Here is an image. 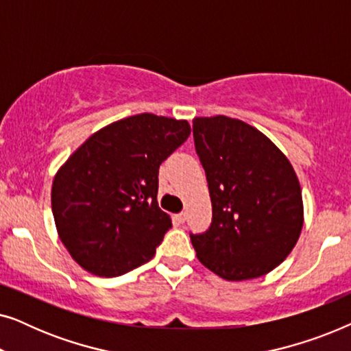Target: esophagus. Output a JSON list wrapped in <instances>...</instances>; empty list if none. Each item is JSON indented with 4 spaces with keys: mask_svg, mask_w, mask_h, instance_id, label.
<instances>
[{
    "mask_svg": "<svg viewBox=\"0 0 351 351\" xmlns=\"http://www.w3.org/2000/svg\"><path fill=\"white\" fill-rule=\"evenodd\" d=\"M174 220L177 223H184L185 220H186V214L185 213H180V214H177V215H174Z\"/></svg>",
    "mask_w": 351,
    "mask_h": 351,
    "instance_id": "esophagus-1",
    "label": "esophagus"
}]
</instances>
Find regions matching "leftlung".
<instances>
[{
    "label": "left lung",
    "mask_w": 351,
    "mask_h": 351,
    "mask_svg": "<svg viewBox=\"0 0 351 351\" xmlns=\"http://www.w3.org/2000/svg\"><path fill=\"white\" fill-rule=\"evenodd\" d=\"M193 137L213 203L209 230L190 234L196 256L227 281L267 275L289 256L304 225L294 167L241 119L195 118Z\"/></svg>",
    "instance_id": "left-lung-1"
}]
</instances>
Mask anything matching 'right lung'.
<instances>
[{"mask_svg": "<svg viewBox=\"0 0 351 351\" xmlns=\"http://www.w3.org/2000/svg\"><path fill=\"white\" fill-rule=\"evenodd\" d=\"M190 132L185 119L134 114L94 132L57 171L52 214L78 265L110 278L155 256L172 227L156 201L158 172Z\"/></svg>", "mask_w": 351, "mask_h": 351, "instance_id": "obj_1", "label": "right lung"}]
</instances>
